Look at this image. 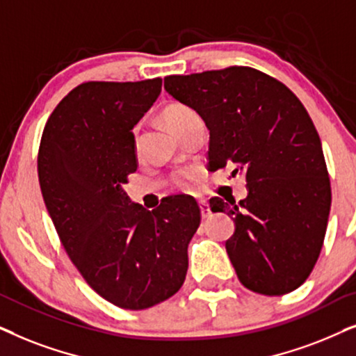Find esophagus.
<instances>
[{"label":"esophagus","mask_w":356,"mask_h":356,"mask_svg":"<svg viewBox=\"0 0 356 356\" xmlns=\"http://www.w3.org/2000/svg\"><path fill=\"white\" fill-rule=\"evenodd\" d=\"M198 205H200V210H202V218H208L211 215L210 205H208L207 200H198Z\"/></svg>","instance_id":"1"}]
</instances>
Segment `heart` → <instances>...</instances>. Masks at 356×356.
Here are the masks:
<instances>
[{
    "label": "heart",
    "instance_id": "obj_1",
    "mask_svg": "<svg viewBox=\"0 0 356 356\" xmlns=\"http://www.w3.org/2000/svg\"><path fill=\"white\" fill-rule=\"evenodd\" d=\"M195 115L197 113L193 112L191 107L182 106V104H174V106H169L163 112V118H164L165 125H168L175 135L181 134V130L186 127V123ZM175 184H177L181 188L191 191V188H193V186H195V172H192V170H184V172H179L177 177H175Z\"/></svg>",
    "mask_w": 356,
    "mask_h": 356
}]
</instances>
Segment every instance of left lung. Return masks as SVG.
<instances>
[{
	"label": "left lung",
	"instance_id": "8db88e82",
	"mask_svg": "<svg viewBox=\"0 0 356 356\" xmlns=\"http://www.w3.org/2000/svg\"><path fill=\"white\" fill-rule=\"evenodd\" d=\"M164 89L203 118L213 170L236 164L248 197H215L211 211L234 220L226 252L239 282L267 296L301 286L319 257L330 181L309 113L285 84L249 66L164 78Z\"/></svg>",
	"mask_w": 356,
	"mask_h": 356
}]
</instances>
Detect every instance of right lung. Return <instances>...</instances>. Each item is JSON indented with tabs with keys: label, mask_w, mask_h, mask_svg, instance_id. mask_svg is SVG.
<instances>
[{
	"label": "right lung",
	"mask_w": 356,
	"mask_h": 356,
	"mask_svg": "<svg viewBox=\"0 0 356 356\" xmlns=\"http://www.w3.org/2000/svg\"><path fill=\"white\" fill-rule=\"evenodd\" d=\"M161 88V78L79 84L47 120L37 158L66 254L88 285L122 309H148L179 291L200 226L193 198L168 197L148 211L123 192L138 168L131 130Z\"/></svg>",
	"instance_id": "add662e5"
}]
</instances>
